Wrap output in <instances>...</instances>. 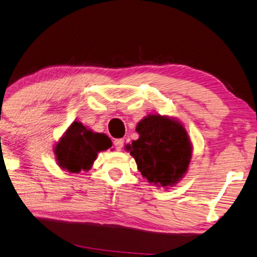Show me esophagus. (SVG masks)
Segmentation results:
<instances>
[{
	"label": "esophagus",
	"mask_w": 257,
	"mask_h": 257,
	"mask_svg": "<svg viewBox=\"0 0 257 257\" xmlns=\"http://www.w3.org/2000/svg\"><path fill=\"white\" fill-rule=\"evenodd\" d=\"M113 146H115V148L117 149V151H120L121 148H123L124 146V140L123 139H117L113 141Z\"/></svg>",
	"instance_id": "34e87169"
}]
</instances>
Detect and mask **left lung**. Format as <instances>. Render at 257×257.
Segmentation results:
<instances>
[{"instance_id":"8db88e82","label":"left lung","mask_w":257,"mask_h":257,"mask_svg":"<svg viewBox=\"0 0 257 257\" xmlns=\"http://www.w3.org/2000/svg\"><path fill=\"white\" fill-rule=\"evenodd\" d=\"M139 139L126 149L134 157L141 175L149 183L172 186L187 171L192 145L186 130L178 121L149 115L139 121Z\"/></svg>"}]
</instances>
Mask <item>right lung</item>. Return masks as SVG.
I'll return each mask as SVG.
<instances>
[{"instance_id":"1","label":"right lung","mask_w":257,"mask_h":257,"mask_svg":"<svg viewBox=\"0 0 257 257\" xmlns=\"http://www.w3.org/2000/svg\"><path fill=\"white\" fill-rule=\"evenodd\" d=\"M111 146V140L105 134L94 133L79 121H73L55 147V155L62 169L78 173L81 170H89L97 153Z\"/></svg>"}]
</instances>
